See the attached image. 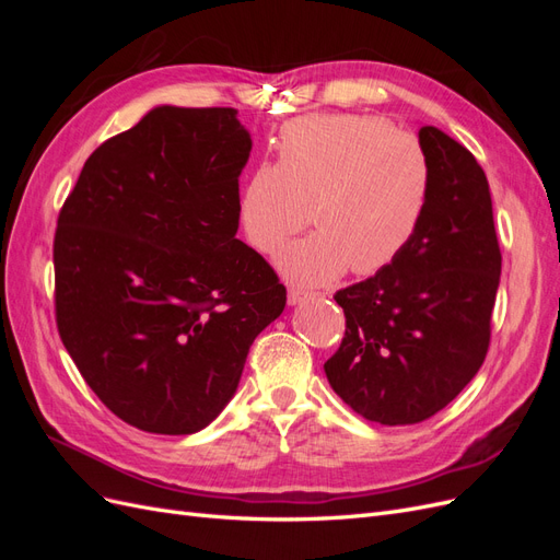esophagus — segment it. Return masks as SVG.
Masks as SVG:
<instances>
[{"label": "esophagus", "instance_id": "obj_1", "mask_svg": "<svg viewBox=\"0 0 560 560\" xmlns=\"http://www.w3.org/2000/svg\"><path fill=\"white\" fill-rule=\"evenodd\" d=\"M313 294L311 292H306V290H301V287H290V292H287V301L292 303V306H296V303H303V301H308Z\"/></svg>", "mask_w": 560, "mask_h": 560}]
</instances>
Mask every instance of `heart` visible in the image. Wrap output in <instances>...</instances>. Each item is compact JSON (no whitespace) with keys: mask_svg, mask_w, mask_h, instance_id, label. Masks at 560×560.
Listing matches in <instances>:
<instances>
[{"mask_svg":"<svg viewBox=\"0 0 560 560\" xmlns=\"http://www.w3.org/2000/svg\"><path fill=\"white\" fill-rule=\"evenodd\" d=\"M432 196V163L411 132L371 114L299 116L280 132L276 163L254 167L241 191L247 243L276 252L296 284H325L352 268L376 276L411 245Z\"/></svg>","mask_w":560,"mask_h":560,"instance_id":"b5f03b06","label":"heart"}]
</instances>
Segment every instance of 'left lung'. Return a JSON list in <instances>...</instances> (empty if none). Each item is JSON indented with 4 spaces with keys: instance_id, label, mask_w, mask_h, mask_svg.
<instances>
[{
    "instance_id": "left-lung-1",
    "label": "left lung",
    "mask_w": 560,
    "mask_h": 560,
    "mask_svg": "<svg viewBox=\"0 0 560 560\" xmlns=\"http://www.w3.org/2000/svg\"><path fill=\"white\" fill-rule=\"evenodd\" d=\"M420 144L432 196L401 257L336 292L346 334L325 362L334 393L381 425H416L477 376L490 346L502 254L483 167L434 126Z\"/></svg>"
}]
</instances>
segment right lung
<instances>
[{
	"label": "right lung",
	"mask_w": 560,
	"mask_h": 560,
	"mask_svg": "<svg viewBox=\"0 0 560 560\" xmlns=\"http://www.w3.org/2000/svg\"><path fill=\"white\" fill-rule=\"evenodd\" d=\"M235 114L151 109L93 151L58 214L62 346L97 399L142 432L210 425L287 303L273 266L235 238L252 151Z\"/></svg>",
	"instance_id": "add662e5"
}]
</instances>
